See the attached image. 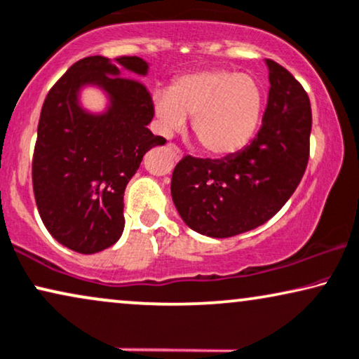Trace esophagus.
I'll return each instance as SVG.
<instances>
[{"mask_svg":"<svg viewBox=\"0 0 359 359\" xmlns=\"http://www.w3.org/2000/svg\"><path fill=\"white\" fill-rule=\"evenodd\" d=\"M167 149H169V152L172 154V156H174L175 161H180V158H182V151H180V149L177 147L175 144H169Z\"/></svg>","mask_w":359,"mask_h":359,"instance_id":"esophagus-1","label":"esophagus"}]
</instances>
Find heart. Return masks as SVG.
I'll return each instance as SVG.
<instances>
[{
	"label": "heart",
	"mask_w": 359,
	"mask_h": 359,
	"mask_svg": "<svg viewBox=\"0 0 359 359\" xmlns=\"http://www.w3.org/2000/svg\"><path fill=\"white\" fill-rule=\"evenodd\" d=\"M262 89L250 74L215 69L182 76L170 90L154 94V111L165 134L192 117V133L203 151L229 156L247 146L262 116Z\"/></svg>",
	"instance_id": "b5f03b06"
}]
</instances>
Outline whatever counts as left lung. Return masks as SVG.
Returning <instances> with one entry per match:
<instances>
[{
	"mask_svg": "<svg viewBox=\"0 0 359 359\" xmlns=\"http://www.w3.org/2000/svg\"><path fill=\"white\" fill-rule=\"evenodd\" d=\"M269 102L257 137L224 158L185 156L172 174V201L195 232L226 238L270 220L287 203L310 157L311 107L306 90L266 59Z\"/></svg>",
	"mask_w": 359,
	"mask_h": 359,
	"instance_id": "left-lung-1",
	"label": "left lung"
}]
</instances>
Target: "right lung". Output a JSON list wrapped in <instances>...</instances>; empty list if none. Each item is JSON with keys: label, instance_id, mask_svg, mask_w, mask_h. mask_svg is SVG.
<instances>
[{"label": "right lung", "instance_id": "obj_1", "mask_svg": "<svg viewBox=\"0 0 359 359\" xmlns=\"http://www.w3.org/2000/svg\"><path fill=\"white\" fill-rule=\"evenodd\" d=\"M137 56L114 62L89 56L74 62L53 86L41 109L33 156V190L41 220L71 250L97 253L124 230V190L142 157L165 139L147 124L154 102L146 86L122 71L146 76ZM97 85L109 97L102 115L79 106V90Z\"/></svg>", "mask_w": 359, "mask_h": 359}]
</instances>
